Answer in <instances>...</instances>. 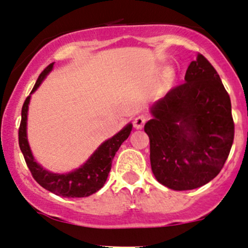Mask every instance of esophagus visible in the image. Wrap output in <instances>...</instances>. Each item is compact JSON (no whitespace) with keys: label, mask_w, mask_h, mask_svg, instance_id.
I'll use <instances>...</instances> for the list:
<instances>
[{"label":"esophagus","mask_w":248,"mask_h":248,"mask_svg":"<svg viewBox=\"0 0 248 248\" xmlns=\"http://www.w3.org/2000/svg\"><path fill=\"white\" fill-rule=\"evenodd\" d=\"M146 121H147V117H145V115H143V114L137 115L134 120V126H135V128H137V129H140V128L145 124Z\"/></svg>","instance_id":"1"}]
</instances>
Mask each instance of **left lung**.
<instances>
[{
	"instance_id": "1",
	"label": "left lung",
	"mask_w": 248,
	"mask_h": 248,
	"mask_svg": "<svg viewBox=\"0 0 248 248\" xmlns=\"http://www.w3.org/2000/svg\"><path fill=\"white\" fill-rule=\"evenodd\" d=\"M184 79L153 105L144 126L156 181L177 191L217 176L234 137L230 96L207 58L197 55Z\"/></svg>"
}]
</instances>
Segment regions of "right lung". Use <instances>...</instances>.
<instances>
[{"label":"right lung","mask_w":248,"mask_h":248,"mask_svg":"<svg viewBox=\"0 0 248 248\" xmlns=\"http://www.w3.org/2000/svg\"><path fill=\"white\" fill-rule=\"evenodd\" d=\"M52 66H54V62H51L42 71L31 93L35 92L42 80L46 78V75L52 70ZM30 98L31 96H27L24 102L23 108H21V121L18 136H19V147L34 180L50 192L57 194V196L66 197V198H82V197H88L97 192L106 182V178L111 170L112 160H113L115 152L129 136L131 128H133L131 124H127L112 139L103 143L96 150L95 153L88 159L86 164L81 166L79 169L68 174H54L36 164L32 152H31L30 145H28L26 121Z\"/></svg>","instance_id":"add662e5"}]
</instances>
